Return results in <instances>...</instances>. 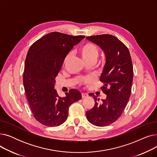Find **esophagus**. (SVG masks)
I'll return each instance as SVG.
<instances>
[{
	"label": "esophagus",
	"mask_w": 157,
	"mask_h": 157,
	"mask_svg": "<svg viewBox=\"0 0 157 157\" xmlns=\"http://www.w3.org/2000/svg\"><path fill=\"white\" fill-rule=\"evenodd\" d=\"M88 96V95L87 94H84V93L81 94V97H82V98H86V97H87Z\"/></svg>",
	"instance_id": "34e87169"
}]
</instances>
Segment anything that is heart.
<instances>
[{
	"label": "heart",
	"instance_id": "1",
	"mask_svg": "<svg viewBox=\"0 0 157 157\" xmlns=\"http://www.w3.org/2000/svg\"><path fill=\"white\" fill-rule=\"evenodd\" d=\"M79 54L83 60L88 63H95L99 56V50L96 45L92 43H86L80 47L79 49ZM71 54L69 53L65 56L63 60V63L66 64L70 60ZM91 82V79L89 78H85L80 79L81 84H88Z\"/></svg>",
	"mask_w": 157,
	"mask_h": 157
}]
</instances>
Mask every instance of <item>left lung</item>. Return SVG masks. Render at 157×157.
<instances>
[{"label": "left lung", "mask_w": 157, "mask_h": 157, "mask_svg": "<svg viewBox=\"0 0 157 157\" xmlns=\"http://www.w3.org/2000/svg\"><path fill=\"white\" fill-rule=\"evenodd\" d=\"M103 49L106 63L100 78L101 90L107 95L101 104L97 96L90 94L95 101L94 108L86 116L93 125H109L116 121L124 111L131 94L133 65L128 48L114 36L102 34L86 37Z\"/></svg>", "instance_id": "8db88e82"}]
</instances>
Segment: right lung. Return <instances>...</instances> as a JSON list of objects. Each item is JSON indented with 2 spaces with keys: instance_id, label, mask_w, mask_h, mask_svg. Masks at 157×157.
<instances>
[{
  "instance_id": "right-lung-1",
  "label": "right lung",
  "mask_w": 157,
  "mask_h": 157,
  "mask_svg": "<svg viewBox=\"0 0 157 157\" xmlns=\"http://www.w3.org/2000/svg\"><path fill=\"white\" fill-rule=\"evenodd\" d=\"M84 37L51 32L29 49L23 76L25 92L33 116L43 125H62L67 118L70 105L81 98L80 92L74 89L61 97L54 86L65 56Z\"/></svg>"
}]
</instances>
